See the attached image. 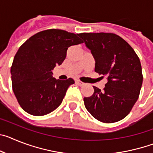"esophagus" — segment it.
I'll return each mask as SVG.
<instances>
[{"mask_svg":"<svg viewBox=\"0 0 153 153\" xmlns=\"http://www.w3.org/2000/svg\"><path fill=\"white\" fill-rule=\"evenodd\" d=\"M75 82L76 83L79 85V86H83V85H84V83H83V82L79 80V79H76Z\"/></svg>","mask_w":153,"mask_h":153,"instance_id":"obj_1","label":"esophagus"}]
</instances>
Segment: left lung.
<instances>
[{
    "instance_id": "left-lung-1",
    "label": "left lung",
    "mask_w": 153,
    "mask_h": 153,
    "mask_svg": "<svg viewBox=\"0 0 153 153\" xmlns=\"http://www.w3.org/2000/svg\"><path fill=\"white\" fill-rule=\"evenodd\" d=\"M79 36L95 60V72L107 77L103 90L93 86V95L83 98L85 107L100 122H118L139 98L143 79L140 58L115 33H83Z\"/></svg>"
}]
</instances>
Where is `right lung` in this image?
Segmentation results:
<instances>
[{
    "label": "right lung",
    "mask_w": 153,
    "mask_h": 153,
    "mask_svg": "<svg viewBox=\"0 0 153 153\" xmlns=\"http://www.w3.org/2000/svg\"><path fill=\"white\" fill-rule=\"evenodd\" d=\"M79 34L63 30H46L20 47L10 74L13 91L24 111L33 116H44L61 104L74 80L55 79L52 70L62 64L69 47L83 43Z\"/></svg>",
    "instance_id": "obj_1"
}]
</instances>
